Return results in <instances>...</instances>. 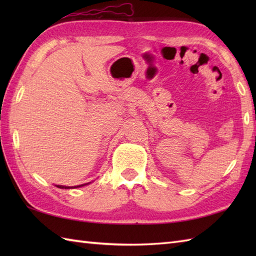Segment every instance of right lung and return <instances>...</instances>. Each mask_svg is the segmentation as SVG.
I'll use <instances>...</instances> for the list:
<instances>
[{
	"label": "right lung",
	"mask_w": 256,
	"mask_h": 256,
	"mask_svg": "<svg viewBox=\"0 0 256 256\" xmlns=\"http://www.w3.org/2000/svg\"><path fill=\"white\" fill-rule=\"evenodd\" d=\"M90 182L88 184H79V186H74V187H67V186H62V184H56V187L58 188H62V189H70V188H79V187H84L86 186V184H89Z\"/></svg>",
	"instance_id": "right-lung-1"
}]
</instances>
